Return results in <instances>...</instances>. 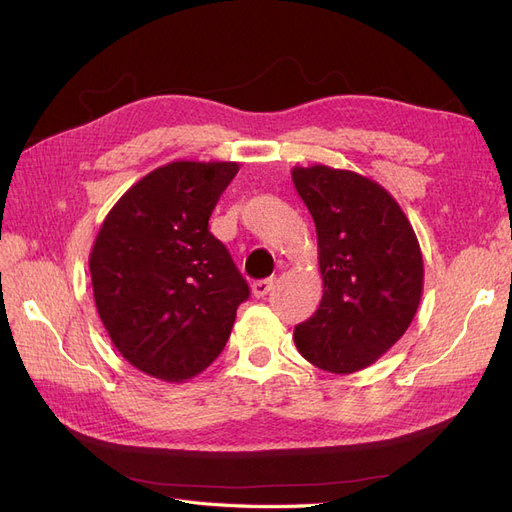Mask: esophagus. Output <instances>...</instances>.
Here are the masks:
<instances>
[{"label": "esophagus", "mask_w": 512, "mask_h": 512, "mask_svg": "<svg viewBox=\"0 0 512 512\" xmlns=\"http://www.w3.org/2000/svg\"><path fill=\"white\" fill-rule=\"evenodd\" d=\"M273 288V277H267V280H256L254 284H252V294L256 299H260V297H265V294L269 292Z\"/></svg>", "instance_id": "1"}]
</instances>
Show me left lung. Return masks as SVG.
<instances>
[{
    "label": "left lung",
    "instance_id": "8db88e82",
    "mask_svg": "<svg viewBox=\"0 0 512 512\" xmlns=\"http://www.w3.org/2000/svg\"><path fill=\"white\" fill-rule=\"evenodd\" d=\"M292 183L316 224L322 301L294 327L303 359L331 374L376 363L404 335L423 294V254L380 183L324 164L294 166Z\"/></svg>",
    "mask_w": 512,
    "mask_h": 512
}]
</instances>
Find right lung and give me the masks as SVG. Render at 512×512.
<instances>
[{
	"mask_svg": "<svg viewBox=\"0 0 512 512\" xmlns=\"http://www.w3.org/2000/svg\"><path fill=\"white\" fill-rule=\"evenodd\" d=\"M237 162H170L151 170L108 211L89 254L104 329L143 374L185 382L224 350L250 288L211 211Z\"/></svg>",
	"mask_w": 512,
	"mask_h": 512,
	"instance_id": "add662e5",
	"label": "right lung"
}]
</instances>
